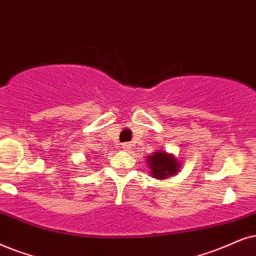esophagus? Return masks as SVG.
Listing matches in <instances>:
<instances>
[{
	"label": "esophagus",
	"mask_w": 256,
	"mask_h": 256,
	"mask_svg": "<svg viewBox=\"0 0 256 256\" xmlns=\"http://www.w3.org/2000/svg\"><path fill=\"white\" fill-rule=\"evenodd\" d=\"M122 150H125V151H128L131 148V146H130V144H128V143H124L122 145Z\"/></svg>",
	"instance_id": "obj_1"
}]
</instances>
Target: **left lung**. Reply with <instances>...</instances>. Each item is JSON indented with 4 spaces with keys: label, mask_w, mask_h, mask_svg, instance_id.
I'll return each instance as SVG.
<instances>
[{
    "label": "left lung",
    "mask_w": 256,
    "mask_h": 256,
    "mask_svg": "<svg viewBox=\"0 0 256 256\" xmlns=\"http://www.w3.org/2000/svg\"><path fill=\"white\" fill-rule=\"evenodd\" d=\"M146 158L154 178L164 180L178 172L180 162H177L174 154H166V151H157Z\"/></svg>",
    "instance_id": "1"
}]
</instances>
